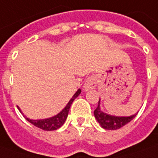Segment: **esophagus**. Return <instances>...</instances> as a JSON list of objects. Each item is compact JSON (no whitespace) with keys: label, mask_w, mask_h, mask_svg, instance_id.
I'll use <instances>...</instances> for the list:
<instances>
[{"label":"esophagus","mask_w":158,"mask_h":158,"mask_svg":"<svg viewBox=\"0 0 158 158\" xmlns=\"http://www.w3.org/2000/svg\"><path fill=\"white\" fill-rule=\"evenodd\" d=\"M96 86H97V78L95 76H90L84 84V90L87 91L90 89H93Z\"/></svg>","instance_id":"34e87169"}]
</instances>
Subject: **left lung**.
Wrapping results in <instances>:
<instances>
[{
    "mask_svg": "<svg viewBox=\"0 0 158 158\" xmlns=\"http://www.w3.org/2000/svg\"><path fill=\"white\" fill-rule=\"evenodd\" d=\"M137 114L138 113L131 116H114V115L108 114L102 112V110L100 109V99L98 102V106L94 110L95 118L97 119V121L102 128L107 130H116L121 128L132 121L136 116Z\"/></svg>",
    "mask_w": 158,
    "mask_h": 158,
    "instance_id": "obj_1",
    "label": "left lung"
}]
</instances>
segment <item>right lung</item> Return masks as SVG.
Listing matches in <instances>:
<instances>
[{"instance_id":"obj_1","label":"right lung","mask_w":158,"mask_h":158,"mask_svg":"<svg viewBox=\"0 0 158 158\" xmlns=\"http://www.w3.org/2000/svg\"><path fill=\"white\" fill-rule=\"evenodd\" d=\"M80 92H81V90L79 89L75 92V94L73 96V98L70 99V101L68 102L67 106L60 111V113L57 114L56 115L53 116V117L48 118V119H43V120H31L29 118L25 117V119L29 121L30 123H31L32 125L37 127L38 128L43 129L44 131H54V130L60 128V127L64 124V122L66 121V119L68 117V112H69V110H70V107H71L72 103H73V102L74 101V99L77 97H79ZM18 109L20 111V113L22 114H24L21 112V110H20L19 108H18Z\"/></svg>"}]
</instances>
